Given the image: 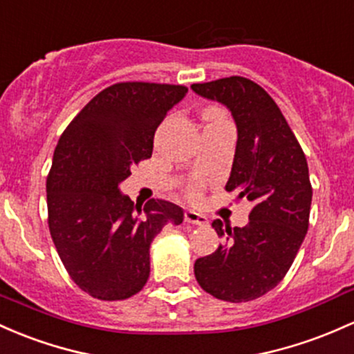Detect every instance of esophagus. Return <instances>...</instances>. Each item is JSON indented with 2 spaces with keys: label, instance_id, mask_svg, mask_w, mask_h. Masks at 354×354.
Returning <instances> with one entry per match:
<instances>
[{
  "label": "esophagus",
  "instance_id": "obj_1",
  "mask_svg": "<svg viewBox=\"0 0 354 354\" xmlns=\"http://www.w3.org/2000/svg\"><path fill=\"white\" fill-rule=\"evenodd\" d=\"M185 221H186V223L198 225V227H205V225H208L207 216L201 215V213H198V212H193V209H186V212H185Z\"/></svg>",
  "mask_w": 354,
  "mask_h": 354
}]
</instances>
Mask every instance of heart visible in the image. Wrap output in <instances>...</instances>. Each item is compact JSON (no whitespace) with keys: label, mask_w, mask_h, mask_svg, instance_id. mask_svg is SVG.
I'll return each mask as SVG.
<instances>
[{"label":"heart","mask_w":354,"mask_h":354,"mask_svg":"<svg viewBox=\"0 0 354 354\" xmlns=\"http://www.w3.org/2000/svg\"><path fill=\"white\" fill-rule=\"evenodd\" d=\"M203 119L207 120V124H218V122H227L228 120L223 109L215 107V106L205 109ZM201 189H203V183H201V181H192V183L185 186V195L195 200V198L201 195Z\"/></svg>","instance_id":"obj_1"}]
</instances>
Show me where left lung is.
Here are the masks:
<instances>
[{"mask_svg": "<svg viewBox=\"0 0 354 354\" xmlns=\"http://www.w3.org/2000/svg\"><path fill=\"white\" fill-rule=\"evenodd\" d=\"M192 88L232 111L239 139L225 189L254 203L245 227L213 221L218 236L227 235V245L198 259L195 277L221 301H254L286 277L308 234V161L281 109L254 80L234 75Z\"/></svg>", "mask_w": 354, "mask_h": 354, "instance_id": "8db88e82", "label": "left lung"}]
</instances>
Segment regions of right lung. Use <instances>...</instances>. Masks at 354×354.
<instances>
[{"label": "right lung", "instance_id": "add662e5", "mask_svg": "<svg viewBox=\"0 0 354 354\" xmlns=\"http://www.w3.org/2000/svg\"><path fill=\"white\" fill-rule=\"evenodd\" d=\"M185 85L118 82L99 92L58 139L46 176L48 228L72 281L100 301H122L149 279V247L183 209L166 200L134 205L119 192L153 154L154 133Z\"/></svg>", "mask_w": 354, "mask_h": 354}]
</instances>
